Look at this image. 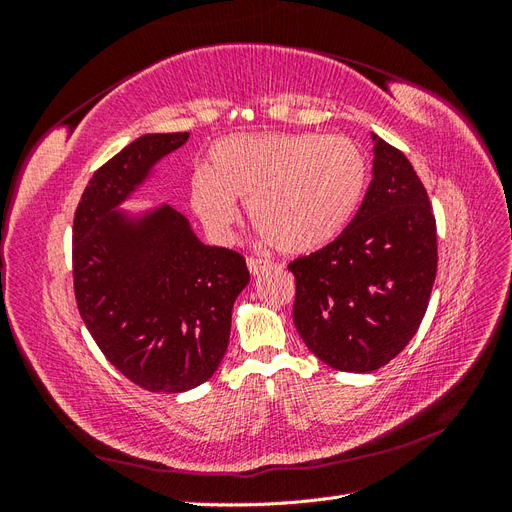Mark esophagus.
<instances>
[{"label":"esophagus","mask_w":512,"mask_h":512,"mask_svg":"<svg viewBox=\"0 0 512 512\" xmlns=\"http://www.w3.org/2000/svg\"><path fill=\"white\" fill-rule=\"evenodd\" d=\"M269 267H271V262L265 260V258H254V256L247 258V269H250L252 275H260L262 271H267Z\"/></svg>","instance_id":"obj_1"}]
</instances>
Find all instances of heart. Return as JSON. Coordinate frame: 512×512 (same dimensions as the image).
Wrapping results in <instances>:
<instances>
[{
    "mask_svg": "<svg viewBox=\"0 0 512 512\" xmlns=\"http://www.w3.org/2000/svg\"><path fill=\"white\" fill-rule=\"evenodd\" d=\"M367 158L339 134H239L209 153L190 181L203 224L226 237L245 200L252 224L286 254H307L342 235L361 205Z\"/></svg>",
    "mask_w": 512,
    "mask_h": 512,
    "instance_id": "heart-1",
    "label": "heart"
}]
</instances>
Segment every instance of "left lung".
Returning a JSON list of instances; mask_svg holds the SVG:
<instances>
[{"mask_svg":"<svg viewBox=\"0 0 512 512\" xmlns=\"http://www.w3.org/2000/svg\"><path fill=\"white\" fill-rule=\"evenodd\" d=\"M374 136V179L342 235L290 262L292 320L339 371H376L408 346L438 271L436 218L408 158Z\"/></svg>","mask_w":512,"mask_h":512,"instance_id":"1","label":"left lung"}]
</instances>
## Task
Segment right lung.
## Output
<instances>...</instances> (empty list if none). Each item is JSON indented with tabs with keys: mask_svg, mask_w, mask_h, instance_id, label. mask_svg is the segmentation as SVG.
I'll return each instance as SVG.
<instances>
[{
	"mask_svg": "<svg viewBox=\"0 0 512 512\" xmlns=\"http://www.w3.org/2000/svg\"><path fill=\"white\" fill-rule=\"evenodd\" d=\"M188 132L145 134L102 164L72 226V277L81 318L102 354L151 393L207 382L224 359L232 303L250 282L245 258L200 243L164 205L130 220L115 211Z\"/></svg>",
	"mask_w": 512,
	"mask_h": 512,
	"instance_id": "1",
	"label": "right lung"
}]
</instances>
